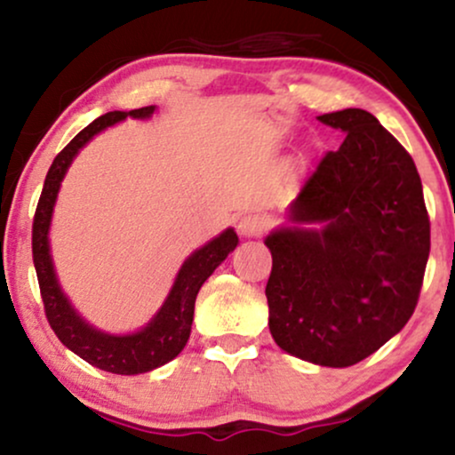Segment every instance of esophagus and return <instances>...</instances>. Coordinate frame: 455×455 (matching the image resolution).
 <instances>
[{
    "mask_svg": "<svg viewBox=\"0 0 455 455\" xmlns=\"http://www.w3.org/2000/svg\"><path fill=\"white\" fill-rule=\"evenodd\" d=\"M237 228L243 237H259V235H263L265 228H267V218L259 212H248L242 216Z\"/></svg>",
    "mask_w": 455,
    "mask_h": 455,
    "instance_id": "34e87169",
    "label": "esophagus"
}]
</instances>
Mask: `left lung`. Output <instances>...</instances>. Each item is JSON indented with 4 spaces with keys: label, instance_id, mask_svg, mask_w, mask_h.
I'll use <instances>...</instances> for the list:
<instances>
[{
    "label": "left lung",
    "instance_id": "left-lung-1",
    "mask_svg": "<svg viewBox=\"0 0 455 455\" xmlns=\"http://www.w3.org/2000/svg\"><path fill=\"white\" fill-rule=\"evenodd\" d=\"M318 119L347 137L301 186L291 205L295 227L265 239V295L282 351L347 368L379 351L415 312L430 218L415 162L372 113L344 108Z\"/></svg>",
    "mask_w": 455,
    "mask_h": 455
}]
</instances>
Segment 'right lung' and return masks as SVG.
I'll return each instance as SVG.
<instances>
[{
  "label": "right lung",
  "mask_w": 455,
  "mask_h": 455,
  "mask_svg": "<svg viewBox=\"0 0 455 455\" xmlns=\"http://www.w3.org/2000/svg\"><path fill=\"white\" fill-rule=\"evenodd\" d=\"M154 108L156 107H143L128 113L111 111L93 119L87 128H83L55 156L53 164L46 173L43 195H40L38 207H36L34 227H31V252H34V267L36 275H38L46 321L64 347L76 353L81 359H85L87 363L113 374L149 372V370L160 368L184 351L188 338H190L192 318H195V301L203 282L210 278L213 269L233 252L239 242L237 233L233 228H227L210 243L198 248L192 257H188L158 315L151 318L148 327H143L137 333H128V336H111V333L98 331V329L87 325L76 315L66 295L61 293L49 252V227L57 192H60V184L64 180L68 166L72 164L78 149L90 143L104 128L122 122L128 115L145 119L154 113Z\"/></svg>",
  "instance_id": "add662e5"
}]
</instances>
